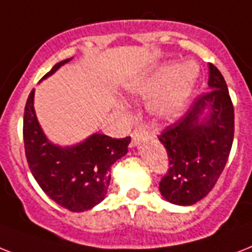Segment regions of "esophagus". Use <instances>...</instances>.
I'll return each mask as SVG.
<instances>
[{
  "label": "esophagus",
  "mask_w": 252,
  "mask_h": 252,
  "mask_svg": "<svg viewBox=\"0 0 252 252\" xmlns=\"http://www.w3.org/2000/svg\"><path fill=\"white\" fill-rule=\"evenodd\" d=\"M130 137H132V146H137L144 138L149 137V133H147V130H145L144 128L137 126L136 129L130 133Z\"/></svg>",
  "instance_id": "esophagus-1"
}]
</instances>
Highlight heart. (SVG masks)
I'll use <instances>...</instances> for the list:
<instances>
[{
  "mask_svg": "<svg viewBox=\"0 0 252 252\" xmlns=\"http://www.w3.org/2000/svg\"><path fill=\"white\" fill-rule=\"evenodd\" d=\"M193 67V63L159 67L154 72L133 80L128 91L144 97L158 94L150 103L151 112L160 119H173L183 111L193 92L198 75Z\"/></svg>",
  "mask_w": 252,
  "mask_h": 252,
  "instance_id": "b5f03b06",
  "label": "heart"
}]
</instances>
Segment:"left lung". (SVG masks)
<instances>
[{
	"label": "left lung",
	"instance_id": "left-lung-1",
	"mask_svg": "<svg viewBox=\"0 0 252 252\" xmlns=\"http://www.w3.org/2000/svg\"><path fill=\"white\" fill-rule=\"evenodd\" d=\"M208 68L211 91L199 95L185 115L159 136L169 160L159 190L165 200L177 206H191L211 191L232 149V99L221 72L211 63Z\"/></svg>",
	"mask_w": 252,
	"mask_h": 252
}]
</instances>
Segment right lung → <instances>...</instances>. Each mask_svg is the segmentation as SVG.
<instances>
[{"label":"right lung","mask_w":252,"mask_h":252,"mask_svg":"<svg viewBox=\"0 0 252 252\" xmlns=\"http://www.w3.org/2000/svg\"><path fill=\"white\" fill-rule=\"evenodd\" d=\"M72 58L57 63L41 80L48 79ZM34 89L24 108L23 140L31 172L44 193L72 212L91 210L105 199L110 169L128 153L130 137L111 138L93 133L72 146L53 144L41 128L34 111Z\"/></svg>","instance_id":"right-lung-1"}]
</instances>
